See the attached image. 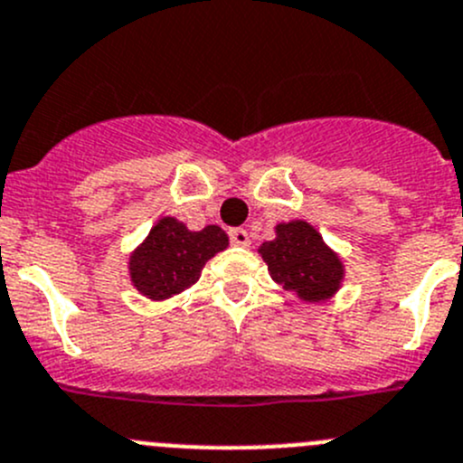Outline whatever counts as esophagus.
<instances>
[{"label":"esophagus","mask_w":463,"mask_h":463,"mask_svg":"<svg viewBox=\"0 0 463 463\" xmlns=\"http://www.w3.org/2000/svg\"><path fill=\"white\" fill-rule=\"evenodd\" d=\"M231 241H232V246H241V249H246V246L250 244L249 231H244V228H232Z\"/></svg>","instance_id":"34e87169"}]
</instances>
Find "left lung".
Instances as JSON below:
<instances>
[{"instance_id": "8db88e82", "label": "left lung", "mask_w": 463, "mask_h": 463, "mask_svg": "<svg viewBox=\"0 0 463 463\" xmlns=\"http://www.w3.org/2000/svg\"><path fill=\"white\" fill-rule=\"evenodd\" d=\"M258 253L273 282L305 303H323L344 285V260L305 219L278 223L276 237L260 244Z\"/></svg>"}]
</instances>
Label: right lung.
I'll list each match as a JSON object with an SVG mask.
<instances>
[{"mask_svg": "<svg viewBox=\"0 0 463 463\" xmlns=\"http://www.w3.org/2000/svg\"><path fill=\"white\" fill-rule=\"evenodd\" d=\"M223 249H228V235L214 223L190 231L176 217H160L128 255V278L145 298L167 300L190 289L205 262Z\"/></svg>", "mask_w": 463, "mask_h": 463, "instance_id": "right-lung-1", "label": "right lung"}]
</instances>
